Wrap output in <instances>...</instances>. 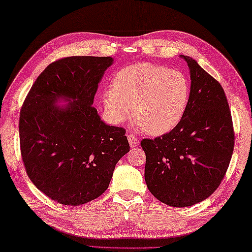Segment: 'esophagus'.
Returning a JSON list of instances; mask_svg holds the SVG:
<instances>
[{"instance_id": "34e87169", "label": "esophagus", "mask_w": 252, "mask_h": 252, "mask_svg": "<svg viewBox=\"0 0 252 252\" xmlns=\"http://www.w3.org/2000/svg\"><path fill=\"white\" fill-rule=\"evenodd\" d=\"M127 140H129V143H130L131 148H135V146L139 145V143H140L139 139L136 138L134 134H131V133L127 134Z\"/></svg>"}]
</instances>
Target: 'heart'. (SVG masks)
I'll return each mask as SVG.
<instances>
[{"instance_id":"obj_1","label":"heart","mask_w":252,"mask_h":252,"mask_svg":"<svg viewBox=\"0 0 252 252\" xmlns=\"http://www.w3.org/2000/svg\"><path fill=\"white\" fill-rule=\"evenodd\" d=\"M189 93V79L182 71L143 63L118 71L102 101L112 122L126 121L132 109L136 125L149 134L162 135L182 120Z\"/></svg>"}]
</instances>
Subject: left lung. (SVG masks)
<instances>
[{
  "label": "left lung",
  "mask_w": 252,
  "mask_h": 252,
  "mask_svg": "<svg viewBox=\"0 0 252 252\" xmlns=\"http://www.w3.org/2000/svg\"><path fill=\"white\" fill-rule=\"evenodd\" d=\"M190 72L189 103L180 123L155 139H143L144 178L159 202L187 207L220 185L234 152L235 132L221 85L197 62L181 55Z\"/></svg>",
  "instance_id": "left-lung-1"
}]
</instances>
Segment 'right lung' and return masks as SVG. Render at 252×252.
Here are the masks:
<instances>
[{"label": "right lung", "instance_id": "add662e5", "mask_svg": "<svg viewBox=\"0 0 252 252\" xmlns=\"http://www.w3.org/2000/svg\"><path fill=\"white\" fill-rule=\"evenodd\" d=\"M111 57L58 59L40 74L23 102L20 145L33 184L55 202L78 206L102 195L130 150L126 130L101 121L94 103ZM73 101L55 106L58 99Z\"/></svg>", "mask_w": 252, "mask_h": 252}]
</instances>
